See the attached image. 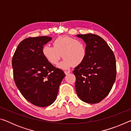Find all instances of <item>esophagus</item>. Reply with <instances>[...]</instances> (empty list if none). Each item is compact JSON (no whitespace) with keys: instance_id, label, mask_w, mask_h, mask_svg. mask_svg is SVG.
Returning <instances> with one entry per match:
<instances>
[{"instance_id":"34e87169","label":"esophagus","mask_w":131,"mask_h":131,"mask_svg":"<svg viewBox=\"0 0 131 131\" xmlns=\"http://www.w3.org/2000/svg\"><path fill=\"white\" fill-rule=\"evenodd\" d=\"M64 73H65V74H68L69 73H70V70H69V71H65V72H64Z\"/></svg>"}]
</instances>
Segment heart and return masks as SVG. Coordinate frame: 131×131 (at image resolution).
Returning a JSON list of instances; mask_svg holds the SVG:
<instances>
[{
	"label": "heart",
	"instance_id": "b5f03b06",
	"mask_svg": "<svg viewBox=\"0 0 131 131\" xmlns=\"http://www.w3.org/2000/svg\"><path fill=\"white\" fill-rule=\"evenodd\" d=\"M52 45L53 47L44 46L42 48V54L52 65L57 64L62 55L63 61L58 65L62 69H68L72 65H80L87 56V46L80 39L61 36L54 40Z\"/></svg>",
	"mask_w": 131,
	"mask_h": 131
}]
</instances>
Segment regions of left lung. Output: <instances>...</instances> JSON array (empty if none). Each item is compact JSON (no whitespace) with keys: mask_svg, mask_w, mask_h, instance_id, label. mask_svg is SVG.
<instances>
[{"mask_svg":"<svg viewBox=\"0 0 131 131\" xmlns=\"http://www.w3.org/2000/svg\"><path fill=\"white\" fill-rule=\"evenodd\" d=\"M77 36L86 43L87 52L85 60L73 72L76 93L84 102L99 103L108 94L116 80V58L100 36L91 34Z\"/></svg>","mask_w":131,"mask_h":131,"instance_id":"left-lung-1","label":"left lung"}]
</instances>
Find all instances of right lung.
<instances>
[{
	"mask_svg": "<svg viewBox=\"0 0 131 131\" xmlns=\"http://www.w3.org/2000/svg\"><path fill=\"white\" fill-rule=\"evenodd\" d=\"M51 37H29L18 44L12 59L15 83L23 96L33 105L46 107L54 102L65 74L42 54Z\"/></svg>",
	"mask_w": 131,
	"mask_h": 131,
	"instance_id": "add662e5",
	"label": "right lung"
}]
</instances>
